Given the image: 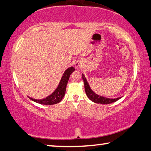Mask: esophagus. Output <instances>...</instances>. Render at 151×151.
Returning a JSON list of instances; mask_svg holds the SVG:
<instances>
[{"instance_id": "34e87169", "label": "esophagus", "mask_w": 151, "mask_h": 151, "mask_svg": "<svg viewBox=\"0 0 151 151\" xmlns=\"http://www.w3.org/2000/svg\"><path fill=\"white\" fill-rule=\"evenodd\" d=\"M75 67H76V68H78V65H75Z\"/></svg>"}]
</instances>
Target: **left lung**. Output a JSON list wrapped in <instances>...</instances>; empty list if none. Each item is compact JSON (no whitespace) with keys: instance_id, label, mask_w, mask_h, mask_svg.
I'll use <instances>...</instances> for the list:
<instances>
[{"instance_id":"1","label":"left lung","mask_w":151,"mask_h":151,"mask_svg":"<svg viewBox=\"0 0 151 151\" xmlns=\"http://www.w3.org/2000/svg\"><path fill=\"white\" fill-rule=\"evenodd\" d=\"M82 77H83V81L84 83V86H85V89L86 95H87L88 98L90 99L94 103H97V104H111L112 103H114L116 101L119 100L120 99H121L122 96L118 97V98L115 99H109L106 98V97H104L103 96L99 95L96 93H94V92L92 90L91 88L90 87V85H89L88 83L87 82V80L85 78V76L82 74Z\"/></svg>"}]
</instances>
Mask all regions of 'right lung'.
I'll list each match as a JSON object with an SVG mask.
<instances>
[{"label": "right lung", "instance_id": "1", "mask_svg": "<svg viewBox=\"0 0 151 151\" xmlns=\"http://www.w3.org/2000/svg\"><path fill=\"white\" fill-rule=\"evenodd\" d=\"M74 71H75V68L73 66H70V67L68 68L64 72L57 88L55 89L52 94L47 96L46 98L42 99H35L30 96L28 97L30 100L35 102V103L45 104V105H52V104H55L60 103L65 94L66 85H67L68 82V79H69L70 75Z\"/></svg>", "mask_w": 151, "mask_h": 151}]
</instances>
